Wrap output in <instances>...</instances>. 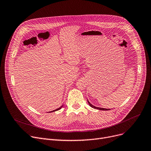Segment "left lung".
I'll use <instances>...</instances> for the list:
<instances>
[{
    "instance_id": "1",
    "label": "left lung",
    "mask_w": 151,
    "mask_h": 151,
    "mask_svg": "<svg viewBox=\"0 0 151 151\" xmlns=\"http://www.w3.org/2000/svg\"><path fill=\"white\" fill-rule=\"evenodd\" d=\"M88 103H89V105H90V106H91L92 108H95V109H99V110H104V111H106V110H109V109H105V108H101L96 107V106H95L92 105V104H90V102L89 101V100H88Z\"/></svg>"
}]
</instances>
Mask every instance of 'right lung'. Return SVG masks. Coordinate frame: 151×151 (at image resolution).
Here are the masks:
<instances>
[{
  "label": "right lung",
  "mask_w": 151,
  "mask_h": 151,
  "mask_svg": "<svg viewBox=\"0 0 151 151\" xmlns=\"http://www.w3.org/2000/svg\"><path fill=\"white\" fill-rule=\"evenodd\" d=\"M63 106H60V108H58V109H55V110H54V111H50V113H51V112H54V111H58V110H59L60 109H61V108Z\"/></svg>",
  "instance_id": "add662e5"
}]
</instances>
